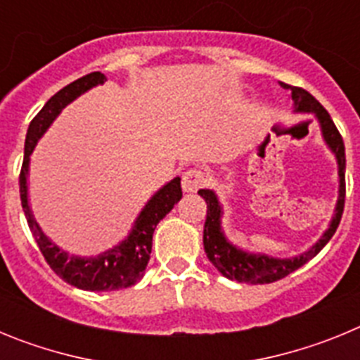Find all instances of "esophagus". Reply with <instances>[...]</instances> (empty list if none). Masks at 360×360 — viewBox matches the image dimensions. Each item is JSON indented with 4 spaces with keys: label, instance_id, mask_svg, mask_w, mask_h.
<instances>
[{
    "label": "esophagus",
    "instance_id": "34e87169",
    "mask_svg": "<svg viewBox=\"0 0 360 360\" xmlns=\"http://www.w3.org/2000/svg\"><path fill=\"white\" fill-rule=\"evenodd\" d=\"M205 182V173L202 169H187L182 176V187L186 193H191V191H196L203 186Z\"/></svg>",
    "mask_w": 360,
    "mask_h": 360
}]
</instances>
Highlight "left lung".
<instances>
[{"label":"left lung","mask_w":360,"mask_h":360,"mask_svg":"<svg viewBox=\"0 0 360 360\" xmlns=\"http://www.w3.org/2000/svg\"><path fill=\"white\" fill-rule=\"evenodd\" d=\"M281 88L292 91V101L295 104V111H304V113H316L321 122L323 136L326 144L335 153L337 164H339V202H337L335 216L328 231L324 232L323 238L311 247L308 252L295 256L292 259H276V257L263 256V254H249L243 250L232 247L221 234L219 229V216H221V207H219L216 195L209 189H200L198 195L207 203V216H205V225H203V249L207 254L209 262L229 279H236L240 283H250V285H265V283H274L278 279L287 278L299 266L310 262L324 245L328 243L330 238L335 234L337 227L341 224V216L345 211V198H346V155H345V142L342 136L333 124L330 113L323 108V104L317 101L307 90L299 86H290L281 82Z\"/></svg>","instance_id":"1"}]
</instances>
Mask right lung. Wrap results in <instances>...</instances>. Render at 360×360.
<instances>
[{"instance_id": "obj_1", "label": "right lung", "mask_w": 360, "mask_h": 360, "mask_svg": "<svg viewBox=\"0 0 360 360\" xmlns=\"http://www.w3.org/2000/svg\"><path fill=\"white\" fill-rule=\"evenodd\" d=\"M106 81V75L101 72H91L77 81L70 82L63 90L57 91L50 101L41 108V111L32 119L27 131V141H25V157L21 173H19V195H21V205H23L25 216H27L28 227H30L32 236L36 240L44 262L49 263L50 269L56 272L59 278L73 287L82 288V290L104 292V290H120L128 288L141 281L144 276V270L148 266L149 254H151L153 232L157 229L158 221L164 218L174 203L182 198V187H180V178L171 180L167 186L162 187L157 195L153 196L136 218L135 227L128 240L122 241L119 247L108 250L97 257H77L70 256L68 252L61 250L57 245H53L49 238L44 236L39 225L32 216L28 207V193H27V178H28V160L30 153L39 141V136L46 131L57 113L63 110L73 98L90 90L91 86L103 84Z\"/></svg>"}]
</instances>
